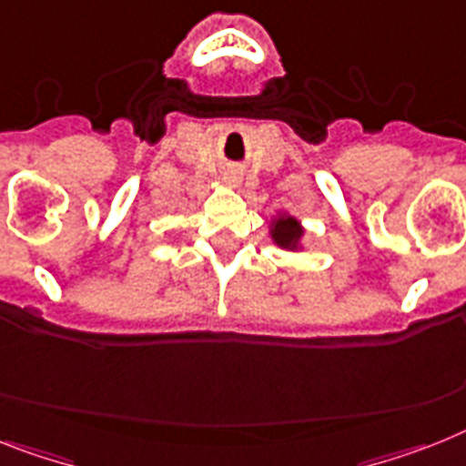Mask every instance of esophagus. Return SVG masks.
I'll use <instances>...</instances> for the list:
<instances>
[{
  "mask_svg": "<svg viewBox=\"0 0 466 466\" xmlns=\"http://www.w3.org/2000/svg\"><path fill=\"white\" fill-rule=\"evenodd\" d=\"M238 178H240V176H238L236 171H228L224 176V180H226V183H230V186H233V183H238Z\"/></svg>",
  "mask_w": 466,
  "mask_h": 466,
  "instance_id": "esophagus-1",
  "label": "esophagus"
}]
</instances>
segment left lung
<instances>
[{"mask_svg":"<svg viewBox=\"0 0 466 466\" xmlns=\"http://www.w3.org/2000/svg\"><path fill=\"white\" fill-rule=\"evenodd\" d=\"M302 236V228L298 226L295 218H279L274 228V240L279 242L280 248H290L295 245V240Z\"/></svg>","mask_w":466,"mask_h":466,"instance_id":"obj_1","label":"left lung"}]
</instances>
